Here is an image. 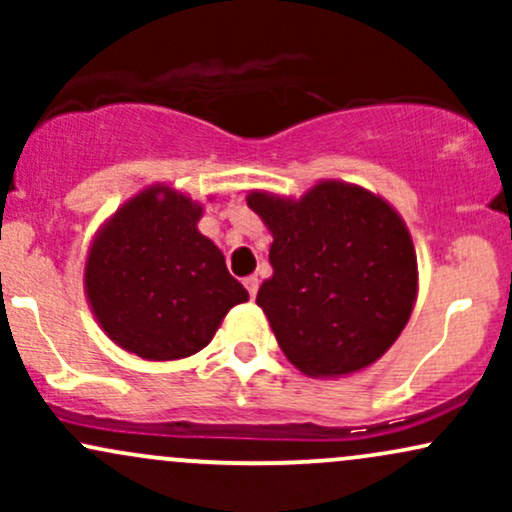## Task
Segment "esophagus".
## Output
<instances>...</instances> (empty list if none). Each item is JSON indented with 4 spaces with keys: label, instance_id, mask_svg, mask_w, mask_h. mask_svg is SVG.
Returning a JSON list of instances; mask_svg holds the SVG:
<instances>
[{
    "label": "esophagus",
    "instance_id": "34e87169",
    "mask_svg": "<svg viewBox=\"0 0 512 512\" xmlns=\"http://www.w3.org/2000/svg\"><path fill=\"white\" fill-rule=\"evenodd\" d=\"M243 284H245V289H248L250 298H255L257 296V289H260V279H257V276H248V279H245Z\"/></svg>",
    "mask_w": 512,
    "mask_h": 512
}]
</instances>
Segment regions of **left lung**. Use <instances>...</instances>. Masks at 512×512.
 I'll list each match as a JSON object with an SVG mask.
<instances>
[{"label":"left lung","mask_w":512,"mask_h":512,"mask_svg":"<svg viewBox=\"0 0 512 512\" xmlns=\"http://www.w3.org/2000/svg\"><path fill=\"white\" fill-rule=\"evenodd\" d=\"M245 202L274 238V274L257 305L284 356L308 378L373 366L419 296L414 240L399 211L344 180H317L301 197L250 190Z\"/></svg>","instance_id":"left-lung-1"}]
</instances>
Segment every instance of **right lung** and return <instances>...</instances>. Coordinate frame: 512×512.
<instances>
[{
	"label": "right lung",
	"instance_id": "1",
	"mask_svg": "<svg viewBox=\"0 0 512 512\" xmlns=\"http://www.w3.org/2000/svg\"><path fill=\"white\" fill-rule=\"evenodd\" d=\"M211 202V197H209ZM202 202L166 182L144 187L103 221L84 260V293L110 342L144 361L202 351L248 291L197 228Z\"/></svg>",
	"mask_w": 512,
	"mask_h": 512
}]
</instances>
